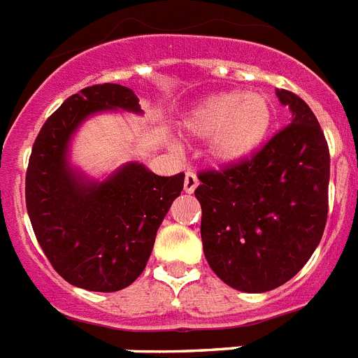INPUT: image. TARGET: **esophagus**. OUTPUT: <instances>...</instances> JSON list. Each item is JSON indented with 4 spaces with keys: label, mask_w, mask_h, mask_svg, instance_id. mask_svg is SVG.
Here are the masks:
<instances>
[{
    "label": "esophagus",
    "mask_w": 358,
    "mask_h": 358,
    "mask_svg": "<svg viewBox=\"0 0 358 358\" xmlns=\"http://www.w3.org/2000/svg\"><path fill=\"white\" fill-rule=\"evenodd\" d=\"M196 185H199V178H196V174L194 173H185V180H184V191L185 193H193L194 189H196Z\"/></svg>",
    "instance_id": "esophagus-1"
}]
</instances>
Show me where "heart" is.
Listing matches in <instances>:
<instances>
[{"label": "heart", "mask_w": 358, "mask_h": 358, "mask_svg": "<svg viewBox=\"0 0 358 358\" xmlns=\"http://www.w3.org/2000/svg\"><path fill=\"white\" fill-rule=\"evenodd\" d=\"M275 108L263 94L222 92L199 103L184 119V130L208 139V156L215 165L229 167L250 159L266 143Z\"/></svg>", "instance_id": "1"}]
</instances>
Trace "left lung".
I'll list each match as a JSON object with an SVG mask.
<instances>
[{"label":"left lung","instance_id":"1","mask_svg":"<svg viewBox=\"0 0 358 358\" xmlns=\"http://www.w3.org/2000/svg\"><path fill=\"white\" fill-rule=\"evenodd\" d=\"M290 124L243 164L202 171V246L209 266L243 292H266L294 278L320 245L327 222L329 147L313 110L275 90Z\"/></svg>","mask_w":358,"mask_h":358}]
</instances>
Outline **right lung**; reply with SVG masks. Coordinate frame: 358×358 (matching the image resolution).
I'll return each instance as SVG.
<instances>
[{"mask_svg": "<svg viewBox=\"0 0 358 358\" xmlns=\"http://www.w3.org/2000/svg\"><path fill=\"white\" fill-rule=\"evenodd\" d=\"M106 110L141 113L139 99L121 84L80 90L43 123L29 158L25 202L34 235L68 283L115 292L138 280L184 173L158 176L130 162L103 182L68 162L69 141L83 121Z\"/></svg>", "mask_w": 358, "mask_h": 358, "instance_id": "right-lung-1", "label": "right lung"}]
</instances>
